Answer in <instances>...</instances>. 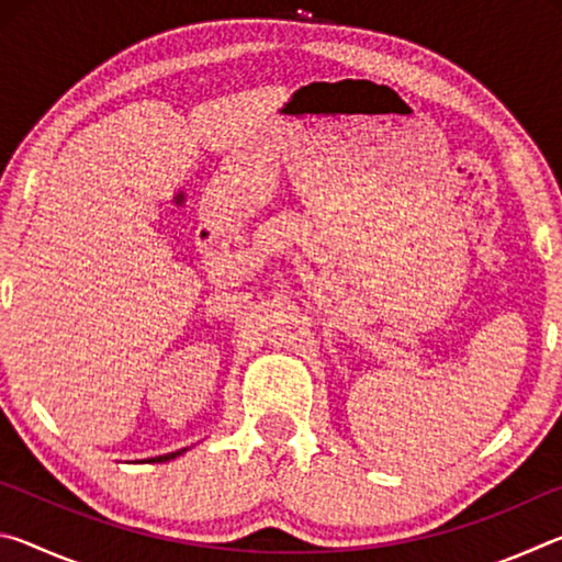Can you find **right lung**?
I'll use <instances>...</instances> for the list:
<instances>
[{"mask_svg": "<svg viewBox=\"0 0 562 562\" xmlns=\"http://www.w3.org/2000/svg\"><path fill=\"white\" fill-rule=\"evenodd\" d=\"M183 451H186V449L173 451V453H166V456H156V459H148V463H164V461H170V459H176V456H180Z\"/></svg>", "mask_w": 562, "mask_h": 562, "instance_id": "add662e5", "label": "right lung"}]
</instances>
